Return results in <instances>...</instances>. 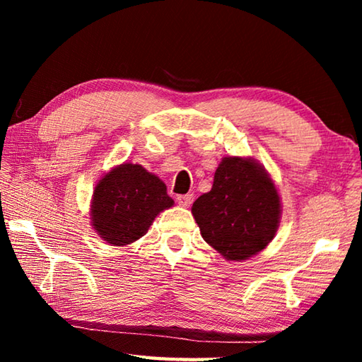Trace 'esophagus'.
Returning <instances> with one entry per match:
<instances>
[{"mask_svg": "<svg viewBox=\"0 0 362 362\" xmlns=\"http://www.w3.org/2000/svg\"><path fill=\"white\" fill-rule=\"evenodd\" d=\"M193 199H194V194L193 193H187V194H179V196H177V201H179V204L183 206V207H187V206L192 204Z\"/></svg>", "mask_w": 362, "mask_h": 362, "instance_id": "1", "label": "esophagus"}]
</instances>
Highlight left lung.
I'll use <instances>...</instances> for the list:
<instances>
[{"mask_svg": "<svg viewBox=\"0 0 362 362\" xmlns=\"http://www.w3.org/2000/svg\"><path fill=\"white\" fill-rule=\"evenodd\" d=\"M281 199L265 168L252 158L220 161L211 192L193 203L201 236L226 260H246L276 235Z\"/></svg>", "mask_w": 362, "mask_h": 362, "instance_id": "obj_1", "label": "left lung"}]
</instances>
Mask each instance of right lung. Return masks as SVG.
Listing matches in <instances>:
<instances>
[{
	"label": "right lung",
	"instance_id": "obj_1",
	"mask_svg": "<svg viewBox=\"0 0 362 362\" xmlns=\"http://www.w3.org/2000/svg\"><path fill=\"white\" fill-rule=\"evenodd\" d=\"M174 206L161 179L140 164L113 168L94 188L90 223L103 241L127 246L148 231L159 212Z\"/></svg>",
	"mask_w": 362,
	"mask_h": 362
}]
</instances>
